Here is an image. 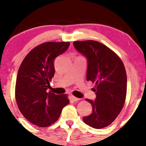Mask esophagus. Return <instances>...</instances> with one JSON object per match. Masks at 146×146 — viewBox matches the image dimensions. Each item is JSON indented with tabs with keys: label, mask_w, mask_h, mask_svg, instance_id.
I'll use <instances>...</instances> for the list:
<instances>
[{
	"label": "esophagus",
	"mask_w": 146,
	"mask_h": 146,
	"mask_svg": "<svg viewBox=\"0 0 146 146\" xmlns=\"http://www.w3.org/2000/svg\"><path fill=\"white\" fill-rule=\"evenodd\" d=\"M70 98H71L73 101H78V100H80V98H78L73 96H70Z\"/></svg>",
	"instance_id": "1"
}]
</instances>
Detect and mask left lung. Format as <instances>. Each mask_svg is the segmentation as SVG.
Wrapping results in <instances>:
<instances>
[{
	"label": "left lung",
	"instance_id": "8db88e82",
	"mask_svg": "<svg viewBox=\"0 0 146 146\" xmlns=\"http://www.w3.org/2000/svg\"><path fill=\"white\" fill-rule=\"evenodd\" d=\"M74 47L87 58L86 80L95 82V101L89 116L83 118L96 129L110 125L122 110L127 94V74L122 60L112 50L96 41H76Z\"/></svg>",
	"mask_w": 146,
	"mask_h": 146
}]
</instances>
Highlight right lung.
I'll use <instances>...</instances> for the list:
<instances>
[{
	"instance_id": "add662e5",
	"label": "right lung",
	"mask_w": 146,
	"mask_h": 146,
	"mask_svg": "<svg viewBox=\"0 0 146 146\" xmlns=\"http://www.w3.org/2000/svg\"><path fill=\"white\" fill-rule=\"evenodd\" d=\"M69 45V42L43 43L30 50L19 67L15 98L24 117L35 125L45 127L53 124L69 103L67 94L46 92L55 74L54 60Z\"/></svg>"
}]
</instances>
